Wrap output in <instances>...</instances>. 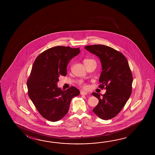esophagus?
Listing matches in <instances>:
<instances>
[{
	"label": "esophagus",
	"instance_id": "34e87169",
	"mask_svg": "<svg viewBox=\"0 0 155 155\" xmlns=\"http://www.w3.org/2000/svg\"><path fill=\"white\" fill-rule=\"evenodd\" d=\"M80 94L81 95H86L87 94V92L84 91H80Z\"/></svg>",
	"mask_w": 155,
	"mask_h": 155
}]
</instances>
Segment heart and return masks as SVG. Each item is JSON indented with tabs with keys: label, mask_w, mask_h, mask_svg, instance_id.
Instances as JSON below:
<instances>
[{
	"label": "heart",
	"mask_w": 155,
	"mask_h": 155,
	"mask_svg": "<svg viewBox=\"0 0 155 155\" xmlns=\"http://www.w3.org/2000/svg\"><path fill=\"white\" fill-rule=\"evenodd\" d=\"M92 60H94L90 59H84L83 60V63H84V65H86V64H87V63L91 61ZM81 85L84 89H86L87 87V85L85 84H84V83H81Z\"/></svg>",
	"instance_id": "1"
}]
</instances>
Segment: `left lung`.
<instances>
[{"mask_svg": "<svg viewBox=\"0 0 155 155\" xmlns=\"http://www.w3.org/2000/svg\"><path fill=\"white\" fill-rule=\"evenodd\" d=\"M85 48L100 59L102 71L99 87L106 89L102 96L92 92L99 101L93 111L103 120L112 119L121 111L131 95L133 77L129 63L124 54L110 46L92 45Z\"/></svg>", "mask_w": 155, "mask_h": 155, "instance_id": "obj_1", "label": "left lung"}]
</instances>
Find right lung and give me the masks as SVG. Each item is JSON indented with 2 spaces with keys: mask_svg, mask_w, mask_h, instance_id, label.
Here are the masks:
<instances>
[{
  "mask_svg": "<svg viewBox=\"0 0 155 155\" xmlns=\"http://www.w3.org/2000/svg\"><path fill=\"white\" fill-rule=\"evenodd\" d=\"M80 51L79 48L55 46L41 53L34 62L27 80L28 95L40 114L50 121L65 116L72 98L80 94L74 86L62 90L56 85L60 75L66 76L70 60Z\"/></svg>",
  "mask_w": 155,
  "mask_h": 155,
  "instance_id": "obj_1",
  "label": "right lung"
}]
</instances>
